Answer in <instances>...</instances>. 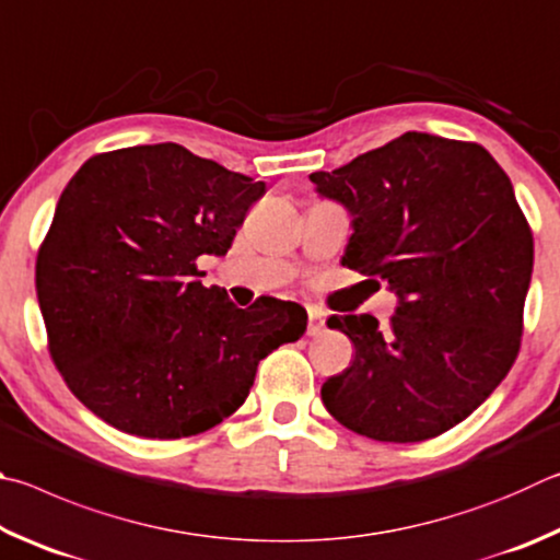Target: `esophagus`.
<instances>
[{
  "label": "esophagus",
  "instance_id": "obj_1",
  "mask_svg": "<svg viewBox=\"0 0 560 560\" xmlns=\"http://www.w3.org/2000/svg\"><path fill=\"white\" fill-rule=\"evenodd\" d=\"M307 317H310L307 335L310 337H322V335H325V329H327L325 312H322L319 307H307Z\"/></svg>",
  "mask_w": 560,
  "mask_h": 560
}]
</instances>
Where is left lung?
<instances>
[{"label": "left lung", "mask_w": 560, "mask_h": 560, "mask_svg": "<svg viewBox=\"0 0 560 560\" xmlns=\"http://www.w3.org/2000/svg\"><path fill=\"white\" fill-rule=\"evenodd\" d=\"M317 194L345 206L341 265L396 292L388 327L331 315L354 361L322 386L341 425L381 443H420L477 410L522 345L534 235L514 186L485 147L406 132L335 172Z\"/></svg>", "instance_id": "1"}]
</instances>
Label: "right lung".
Segmentation results:
<instances>
[{"mask_svg": "<svg viewBox=\"0 0 560 560\" xmlns=\"http://www.w3.org/2000/svg\"><path fill=\"white\" fill-rule=\"evenodd\" d=\"M265 182L182 144L95 154L38 248L48 351L81 404L122 433L199 435L243 406L260 359L307 329L298 302L235 307L196 260L225 255Z\"/></svg>", "mask_w": 560, "mask_h": 560, "instance_id": "1", "label": "right lung"}]
</instances>
